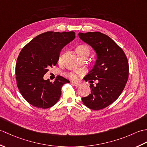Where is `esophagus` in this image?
Wrapping results in <instances>:
<instances>
[{"mask_svg": "<svg viewBox=\"0 0 147 147\" xmlns=\"http://www.w3.org/2000/svg\"><path fill=\"white\" fill-rule=\"evenodd\" d=\"M73 84L76 86H80L81 85V83H80L78 82H73Z\"/></svg>", "mask_w": 147, "mask_h": 147, "instance_id": "obj_1", "label": "esophagus"}]
</instances>
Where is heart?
<instances>
[{
    "instance_id": "b5f03b06",
    "label": "heart",
    "mask_w": 147,
    "mask_h": 147,
    "mask_svg": "<svg viewBox=\"0 0 147 147\" xmlns=\"http://www.w3.org/2000/svg\"><path fill=\"white\" fill-rule=\"evenodd\" d=\"M75 52L78 57L79 58L82 57H87L90 52V49L89 47L86 44H80L78 45L75 48ZM64 57V54H62L60 55L59 57V62H61L62 61V59ZM71 79H75L76 78V74L74 73H70L69 74Z\"/></svg>"
}]
</instances>
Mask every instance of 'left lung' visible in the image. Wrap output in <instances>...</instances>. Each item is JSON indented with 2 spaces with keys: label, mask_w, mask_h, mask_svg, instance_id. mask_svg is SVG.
Instances as JSON below:
<instances>
[{
  "label": "left lung",
  "mask_w": 147,
  "mask_h": 147,
  "mask_svg": "<svg viewBox=\"0 0 147 147\" xmlns=\"http://www.w3.org/2000/svg\"><path fill=\"white\" fill-rule=\"evenodd\" d=\"M78 36L96 54L94 66L84 80L92 83L90 80H98V83L96 86L90 85L91 93L82 98V102L92 110H100L116 100L123 91L128 79V61L120 47L105 34L79 33Z\"/></svg>",
  "instance_id": "8db88e82"
}]
</instances>
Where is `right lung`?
<instances>
[{
  "label": "right lung",
  "instance_id": "add662e5",
  "mask_svg": "<svg viewBox=\"0 0 147 147\" xmlns=\"http://www.w3.org/2000/svg\"><path fill=\"white\" fill-rule=\"evenodd\" d=\"M75 37L73 32H47L35 37L21 50L16 65L17 86L34 107H51L60 98L62 85L69 81L58 76L51 82L43 80V76L57 64L62 48Z\"/></svg>",
  "mask_w": 147,
  "mask_h": 147
}]
</instances>
